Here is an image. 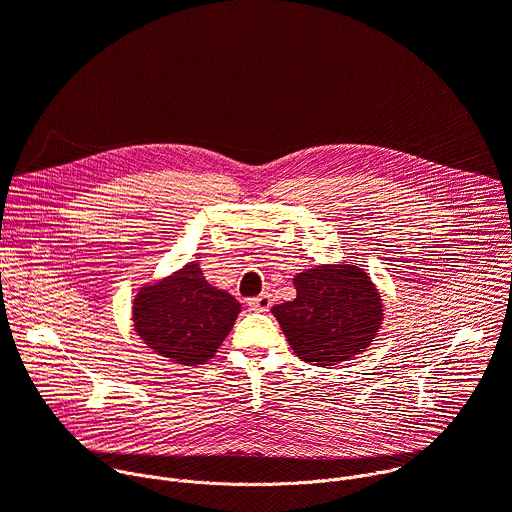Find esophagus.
<instances>
[{
    "label": "esophagus",
    "instance_id": "obj_1",
    "mask_svg": "<svg viewBox=\"0 0 512 512\" xmlns=\"http://www.w3.org/2000/svg\"><path fill=\"white\" fill-rule=\"evenodd\" d=\"M271 306H273L271 294H261V296L249 300V308L255 310V312H267Z\"/></svg>",
    "mask_w": 512,
    "mask_h": 512
}]
</instances>
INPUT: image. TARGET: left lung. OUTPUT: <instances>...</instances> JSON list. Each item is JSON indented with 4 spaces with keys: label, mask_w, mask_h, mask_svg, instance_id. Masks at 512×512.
Returning <instances> with one entry per match:
<instances>
[{
    "label": "left lung",
    "mask_w": 512,
    "mask_h": 512,
    "mask_svg": "<svg viewBox=\"0 0 512 512\" xmlns=\"http://www.w3.org/2000/svg\"><path fill=\"white\" fill-rule=\"evenodd\" d=\"M296 300L271 308L291 350L316 367H334L367 350L385 306L369 273L352 263H324L294 277Z\"/></svg>",
    "instance_id": "obj_1"
}]
</instances>
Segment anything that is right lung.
Here are the masks:
<instances>
[{
    "mask_svg": "<svg viewBox=\"0 0 512 512\" xmlns=\"http://www.w3.org/2000/svg\"><path fill=\"white\" fill-rule=\"evenodd\" d=\"M241 314V304L206 281L200 263L145 283L131 306L135 334L156 354L182 367L210 360Z\"/></svg>",
    "mask_w": 512,
    "mask_h": 512,
    "instance_id": "1",
    "label": "right lung"
}]
</instances>
